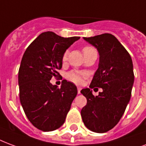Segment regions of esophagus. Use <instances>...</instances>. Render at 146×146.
Returning a JSON list of instances; mask_svg holds the SVG:
<instances>
[{
    "instance_id": "esophagus-1",
    "label": "esophagus",
    "mask_w": 146,
    "mask_h": 146,
    "mask_svg": "<svg viewBox=\"0 0 146 146\" xmlns=\"http://www.w3.org/2000/svg\"><path fill=\"white\" fill-rule=\"evenodd\" d=\"M81 88H79V87H78V94H80L81 93Z\"/></svg>"
}]
</instances>
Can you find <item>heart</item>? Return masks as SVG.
<instances>
[{
  "instance_id": "b5f03b06",
  "label": "heart",
  "mask_w": 146,
  "mask_h": 146,
  "mask_svg": "<svg viewBox=\"0 0 146 146\" xmlns=\"http://www.w3.org/2000/svg\"><path fill=\"white\" fill-rule=\"evenodd\" d=\"M91 46H85L82 50L83 51V54L85 52L88 50H92ZM67 58H68V52H65L64 55H63L62 57V60L63 61H65L67 60ZM66 78L68 79L69 81H71L72 82H74L75 84H78V85H80L83 82L84 79L86 78V73L82 72H79V71H71V72H69L68 74H66Z\"/></svg>"
}]
</instances>
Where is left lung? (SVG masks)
Masks as SVG:
<instances>
[{
	"label": "left lung",
	"mask_w": 146,
	"mask_h": 146,
	"mask_svg": "<svg viewBox=\"0 0 146 146\" xmlns=\"http://www.w3.org/2000/svg\"><path fill=\"white\" fill-rule=\"evenodd\" d=\"M84 39L94 46L100 54L99 67L90 88H102L98 96L89 88L81 92L87 104L81 110L86 127L96 133L107 132L117 124L129 103L134 84L131 57L112 34L104 33Z\"/></svg>",
	"instance_id": "left-lung-1"
}]
</instances>
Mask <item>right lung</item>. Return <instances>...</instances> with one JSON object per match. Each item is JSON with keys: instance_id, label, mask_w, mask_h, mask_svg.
Segmentation results:
<instances>
[{"instance_id": "add662e5", "label": "right lung", "mask_w": 146, "mask_h": 146, "mask_svg": "<svg viewBox=\"0 0 146 146\" xmlns=\"http://www.w3.org/2000/svg\"><path fill=\"white\" fill-rule=\"evenodd\" d=\"M79 36L64 38L53 32L42 33L23 54L19 70V98L25 115L42 131L57 129L65 121L77 87L63 80L60 88L50 81L62 68L66 50Z\"/></svg>"}]
</instances>
